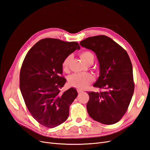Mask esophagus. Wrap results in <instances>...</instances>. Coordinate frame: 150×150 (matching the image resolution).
<instances>
[{
	"instance_id": "esophagus-1",
	"label": "esophagus",
	"mask_w": 150,
	"mask_h": 150,
	"mask_svg": "<svg viewBox=\"0 0 150 150\" xmlns=\"http://www.w3.org/2000/svg\"><path fill=\"white\" fill-rule=\"evenodd\" d=\"M77 91H78V93H80L81 92H83V90L82 89H77Z\"/></svg>"
}]
</instances>
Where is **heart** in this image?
Listing matches in <instances>:
<instances>
[{
  "label": "heart",
  "instance_id": "1",
  "mask_svg": "<svg viewBox=\"0 0 150 150\" xmlns=\"http://www.w3.org/2000/svg\"><path fill=\"white\" fill-rule=\"evenodd\" d=\"M81 57L86 62L90 58L94 59V55L89 51H84L81 54ZM71 56H67L62 62V68L64 71H67L69 67ZM94 78L92 74L89 73L73 74L69 78V83L71 86L78 89H84L93 82Z\"/></svg>",
  "mask_w": 150,
  "mask_h": 150
}]
</instances>
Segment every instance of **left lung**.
I'll list each match as a JSON object with an SVG mask.
<instances>
[{
  "label": "left lung",
  "mask_w": 150,
  "mask_h": 150,
  "mask_svg": "<svg viewBox=\"0 0 150 150\" xmlns=\"http://www.w3.org/2000/svg\"><path fill=\"white\" fill-rule=\"evenodd\" d=\"M96 54L99 76L93 86L105 91L88 92L90 117L104 125L118 122L125 114L134 93L133 66L128 53L108 36L89 37L80 42Z\"/></svg>",
  "instance_id": "1"
}]
</instances>
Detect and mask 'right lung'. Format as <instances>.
Listing matches in <instances>:
<instances>
[{
    "mask_svg": "<svg viewBox=\"0 0 150 150\" xmlns=\"http://www.w3.org/2000/svg\"><path fill=\"white\" fill-rule=\"evenodd\" d=\"M80 46L57 39L40 40L26 54L20 72V89L30 115L49 128L63 123L78 96L75 88L61 93L66 80L61 76L62 62Z\"/></svg>",
    "mask_w": 150,
    "mask_h": 150,
    "instance_id": "add662e5",
    "label": "right lung"
}]
</instances>
